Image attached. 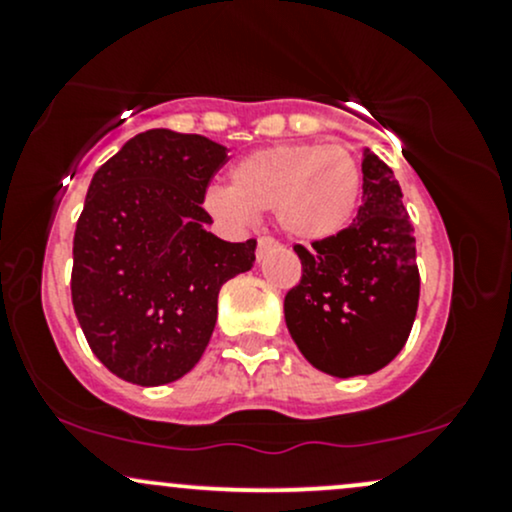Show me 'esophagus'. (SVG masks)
Wrapping results in <instances>:
<instances>
[{"label": "esophagus", "mask_w": 512, "mask_h": 512, "mask_svg": "<svg viewBox=\"0 0 512 512\" xmlns=\"http://www.w3.org/2000/svg\"><path fill=\"white\" fill-rule=\"evenodd\" d=\"M274 248H279V243H276L274 238H260V240H257V260H262L264 252L274 250Z\"/></svg>", "instance_id": "esophagus-1"}]
</instances>
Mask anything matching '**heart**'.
Here are the masks:
<instances>
[{
	"instance_id": "heart-1",
	"label": "heart",
	"mask_w": 512,
	"mask_h": 512,
	"mask_svg": "<svg viewBox=\"0 0 512 512\" xmlns=\"http://www.w3.org/2000/svg\"><path fill=\"white\" fill-rule=\"evenodd\" d=\"M361 190V166L344 146L276 144L240 158L228 175V187L211 185L204 192V207L233 226L274 209L286 236L320 243L349 226Z\"/></svg>"
}]
</instances>
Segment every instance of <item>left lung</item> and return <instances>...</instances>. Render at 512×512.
I'll return each instance as SVG.
<instances>
[{
    "label": "left lung",
    "mask_w": 512,
    "mask_h": 512,
    "mask_svg": "<svg viewBox=\"0 0 512 512\" xmlns=\"http://www.w3.org/2000/svg\"><path fill=\"white\" fill-rule=\"evenodd\" d=\"M363 204L334 238L296 245L301 284L284 298L286 327L301 354L334 378L370 375L407 344L419 308L416 238L402 187L363 149Z\"/></svg>",
    "instance_id": "1"
}]
</instances>
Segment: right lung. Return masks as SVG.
<instances>
[{"label":"right lung","mask_w":512,"mask_h":512,"mask_svg":"<svg viewBox=\"0 0 512 512\" xmlns=\"http://www.w3.org/2000/svg\"><path fill=\"white\" fill-rule=\"evenodd\" d=\"M226 146L149 129L105 161L76 221L72 303L93 354L127 383H173L197 366L219 291L255 264V240L226 243L202 209Z\"/></svg>","instance_id":"right-lung-1"}]
</instances>
